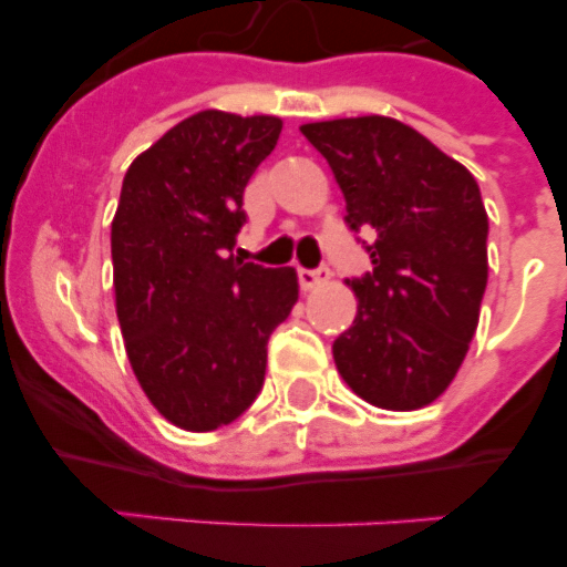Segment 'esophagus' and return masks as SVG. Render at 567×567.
Here are the masks:
<instances>
[{"label": "esophagus", "instance_id": "obj_1", "mask_svg": "<svg viewBox=\"0 0 567 567\" xmlns=\"http://www.w3.org/2000/svg\"><path fill=\"white\" fill-rule=\"evenodd\" d=\"M298 280H300V289H303V292H309V289L320 287V284H327L329 269H298Z\"/></svg>", "mask_w": 567, "mask_h": 567}]
</instances>
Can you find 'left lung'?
<instances>
[{
  "instance_id": "1",
  "label": "left lung",
  "mask_w": 567,
  "mask_h": 567,
  "mask_svg": "<svg viewBox=\"0 0 567 567\" xmlns=\"http://www.w3.org/2000/svg\"><path fill=\"white\" fill-rule=\"evenodd\" d=\"M329 162L352 229H374V269L346 280L354 323L332 343L365 403L414 412L463 365L488 284V215L474 175L389 115L300 124Z\"/></svg>"
}]
</instances>
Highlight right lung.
Here are the masks:
<instances>
[{"label": "right lung", "instance_id": "1", "mask_svg": "<svg viewBox=\"0 0 567 567\" xmlns=\"http://www.w3.org/2000/svg\"><path fill=\"white\" fill-rule=\"evenodd\" d=\"M278 115L202 110L135 155L110 227L115 315L155 412L215 432L258 398L267 343L298 303L292 267L229 255L244 187L275 150Z\"/></svg>", "mask_w": 567, "mask_h": 567}]
</instances>
